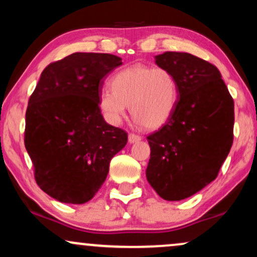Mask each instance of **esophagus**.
<instances>
[{"mask_svg":"<svg viewBox=\"0 0 257 257\" xmlns=\"http://www.w3.org/2000/svg\"><path fill=\"white\" fill-rule=\"evenodd\" d=\"M128 140H129V143H131V144L137 143V141L141 140V137H140V135L135 134V133H131V134L128 135Z\"/></svg>","mask_w":257,"mask_h":257,"instance_id":"1","label":"esophagus"}]
</instances>
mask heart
Wrapping results in <instances>:
<instances>
[{
	"label": "heart",
	"instance_id": "heart-1",
	"mask_svg": "<svg viewBox=\"0 0 257 257\" xmlns=\"http://www.w3.org/2000/svg\"><path fill=\"white\" fill-rule=\"evenodd\" d=\"M110 83L111 89L100 91L99 107L111 124H119L131 105L133 117L145 128H158L178 104V79L166 67L132 65L114 73Z\"/></svg>",
	"mask_w": 257,
	"mask_h": 257
}]
</instances>
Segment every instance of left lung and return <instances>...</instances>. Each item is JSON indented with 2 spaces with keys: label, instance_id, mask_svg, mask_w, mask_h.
Segmentation results:
<instances>
[{
  "label": "left lung",
  "instance_id": "obj_1",
  "mask_svg": "<svg viewBox=\"0 0 257 257\" xmlns=\"http://www.w3.org/2000/svg\"><path fill=\"white\" fill-rule=\"evenodd\" d=\"M178 79L179 100L166 124L147 137L149 184L166 200H181L217 178L233 144L234 101L215 65L188 53L156 57Z\"/></svg>",
  "mask_w": 257,
  "mask_h": 257
}]
</instances>
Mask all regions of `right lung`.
Instances as JSON below:
<instances>
[{
	"label": "right lung",
	"instance_id": "right-lung-1",
	"mask_svg": "<svg viewBox=\"0 0 257 257\" xmlns=\"http://www.w3.org/2000/svg\"><path fill=\"white\" fill-rule=\"evenodd\" d=\"M122 65L106 53H73L51 63L29 99L24 143L41 190L61 203L83 204L104 184L128 134L105 122L102 78Z\"/></svg>",
	"mask_w": 257,
	"mask_h": 257
}]
</instances>
